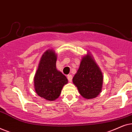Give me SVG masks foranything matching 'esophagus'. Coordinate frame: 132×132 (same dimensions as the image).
I'll return each mask as SVG.
<instances>
[{"instance_id":"obj_1","label":"esophagus","mask_w":132,"mask_h":132,"mask_svg":"<svg viewBox=\"0 0 132 132\" xmlns=\"http://www.w3.org/2000/svg\"><path fill=\"white\" fill-rule=\"evenodd\" d=\"M67 79H68V81H69L70 82H71L72 81V79H73V76H72V75H68L67 76Z\"/></svg>"}]
</instances>
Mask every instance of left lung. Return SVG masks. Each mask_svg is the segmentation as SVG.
<instances>
[{"mask_svg":"<svg viewBox=\"0 0 132 132\" xmlns=\"http://www.w3.org/2000/svg\"><path fill=\"white\" fill-rule=\"evenodd\" d=\"M103 77L102 71L89 53L82 57L73 84L85 98H95L102 91Z\"/></svg>","mask_w":132,"mask_h":132,"instance_id":"left-lung-1","label":"left lung"}]
</instances>
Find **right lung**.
I'll return each mask as SVG.
<instances>
[{
  "instance_id": "1",
  "label": "right lung",
  "mask_w": 132,
  "mask_h": 132,
  "mask_svg": "<svg viewBox=\"0 0 132 132\" xmlns=\"http://www.w3.org/2000/svg\"><path fill=\"white\" fill-rule=\"evenodd\" d=\"M56 54L53 50H47L43 54L34 77V86L39 96L47 100L58 98L64 85L68 83L67 77L56 69Z\"/></svg>"
}]
</instances>
